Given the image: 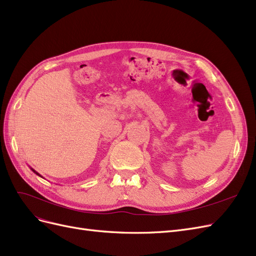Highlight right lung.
Segmentation results:
<instances>
[{"instance_id":"right-lung-1","label":"right lung","mask_w":256,"mask_h":256,"mask_svg":"<svg viewBox=\"0 0 256 256\" xmlns=\"http://www.w3.org/2000/svg\"><path fill=\"white\" fill-rule=\"evenodd\" d=\"M30 170H32V171H33V172H34V173H35L36 175H38V176H40V177H42V175H40V173H37V172L35 171V170H34V168H30Z\"/></svg>"}]
</instances>
